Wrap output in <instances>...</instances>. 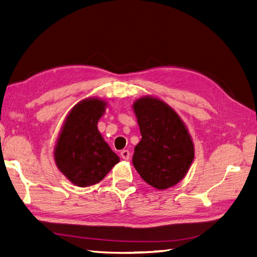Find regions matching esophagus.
Returning <instances> with one entry per match:
<instances>
[{"instance_id":"esophagus-1","label":"esophagus","mask_w":257,"mask_h":257,"mask_svg":"<svg viewBox=\"0 0 257 257\" xmlns=\"http://www.w3.org/2000/svg\"><path fill=\"white\" fill-rule=\"evenodd\" d=\"M120 156L122 157V160H129L130 157V152L128 150H122L120 152Z\"/></svg>"}]
</instances>
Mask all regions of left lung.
<instances>
[{
  "instance_id": "left-lung-1",
  "label": "left lung",
  "mask_w": 257,
  "mask_h": 257,
  "mask_svg": "<svg viewBox=\"0 0 257 257\" xmlns=\"http://www.w3.org/2000/svg\"><path fill=\"white\" fill-rule=\"evenodd\" d=\"M142 136L133 163L141 178L159 190L185 178L194 159V147L179 115L159 98L144 96L134 103Z\"/></svg>"
}]
</instances>
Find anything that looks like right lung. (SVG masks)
Wrapping results in <instances>:
<instances>
[{
  "instance_id": "right-lung-1",
  "label": "right lung",
  "mask_w": 257,
  "mask_h": 257,
  "mask_svg": "<svg viewBox=\"0 0 257 257\" xmlns=\"http://www.w3.org/2000/svg\"><path fill=\"white\" fill-rule=\"evenodd\" d=\"M106 102L92 97L75 105L66 118L54 150L58 169L78 187L100 182L119 162L104 141L97 122Z\"/></svg>"
}]
</instances>
